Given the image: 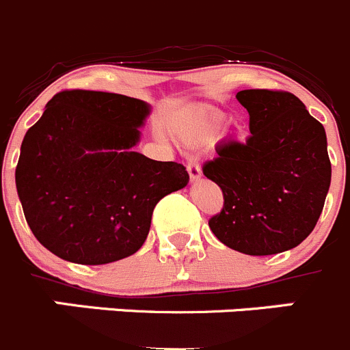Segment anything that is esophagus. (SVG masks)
<instances>
[{
    "mask_svg": "<svg viewBox=\"0 0 350 350\" xmlns=\"http://www.w3.org/2000/svg\"><path fill=\"white\" fill-rule=\"evenodd\" d=\"M187 172H189V177H191V180L194 182V180H198V178L201 177V166H200V163L198 161H189L187 163Z\"/></svg>",
    "mask_w": 350,
    "mask_h": 350,
    "instance_id": "34e87169",
    "label": "esophagus"
}]
</instances>
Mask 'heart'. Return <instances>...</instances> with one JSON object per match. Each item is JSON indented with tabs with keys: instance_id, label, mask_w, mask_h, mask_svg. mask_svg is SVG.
<instances>
[{
	"instance_id": "1",
	"label": "heart",
	"mask_w": 350,
	"mask_h": 350,
	"mask_svg": "<svg viewBox=\"0 0 350 350\" xmlns=\"http://www.w3.org/2000/svg\"><path fill=\"white\" fill-rule=\"evenodd\" d=\"M226 116L222 112H192L191 123H189V131L196 137H211L215 131L222 126Z\"/></svg>"
}]
</instances>
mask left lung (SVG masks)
<instances>
[{
    "mask_svg": "<svg viewBox=\"0 0 350 350\" xmlns=\"http://www.w3.org/2000/svg\"><path fill=\"white\" fill-rule=\"evenodd\" d=\"M236 98L252 135L217 146V158L203 165L224 194L208 226L246 255L286 252L312 232L325 206L332 182L325 128L290 92L243 90Z\"/></svg>",
    "mask_w": 350,
    "mask_h": 350,
    "instance_id": "8db88e82",
    "label": "left lung"
}]
</instances>
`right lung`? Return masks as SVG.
Instances as JSON below:
<instances>
[{"mask_svg": "<svg viewBox=\"0 0 350 350\" xmlns=\"http://www.w3.org/2000/svg\"><path fill=\"white\" fill-rule=\"evenodd\" d=\"M149 105L94 90H62L22 140L15 184L29 227L53 255L83 265L140 250L159 200L185 187L175 161L135 152Z\"/></svg>", "mask_w": 350, "mask_h": 350, "instance_id": "right-lung-1", "label": "right lung"}]
</instances>
